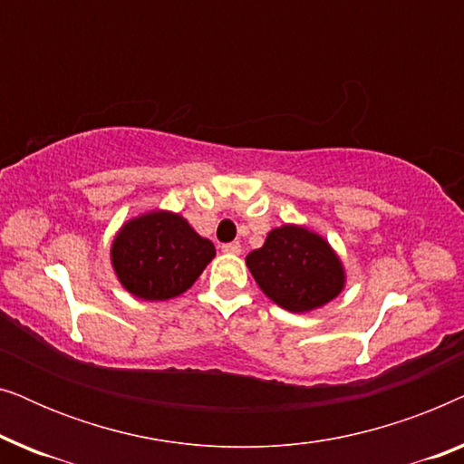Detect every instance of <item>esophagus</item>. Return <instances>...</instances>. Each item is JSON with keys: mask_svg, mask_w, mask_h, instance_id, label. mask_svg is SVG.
I'll return each mask as SVG.
<instances>
[{"mask_svg": "<svg viewBox=\"0 0 464 464\" xmlns=\"http://www.w3.org/2000/svg\"><path fill=\"white\" fill-rule=\"evenodd\" d=\"M221 251H224V253H232V256H238V253H240V243H238V240H234V243L221 245Z\"/></svg>", "mask_w": 464, "mask_h": 464, "instance_id": "1", "label": "esophagus"}]
</instances>
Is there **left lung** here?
Segmentation results:
<instances>
[{"label": "left lung", "mask_w": 464, "mask_h": 464, "mask_svg": "<svg viewBox=\"0 0 464 464\" xmlns=\"http://www.w3.org/2000/svg\"><path fill=\"white\" fill-rule=\"evenodd\" d=\"M259 289L289 313H308L344 287L340 257L319 234L300 226L275 227L264 246L246 256Z\"/></svg>", "instance_id": "left-lung-1"}]
</instances>
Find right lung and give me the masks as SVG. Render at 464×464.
<instances>
[{
  "mask_svg": "<svg viewBox=\"0 0 464 464\" xmlns=\"http://www.w3.org/2000/svg\"><path fill=\"white\" fill-rule=\"evenodd\" d=\"M213 257L211 240L196 234L181 215L169 211L126 221L111 245L118 281L129 294L148 302L181 295Z\"/></svg>",
  "mask_w": 464,
  "mask_h": 464,
  "instance_id": "add662e5",
  "label": "right lung"
}]
</instances>
